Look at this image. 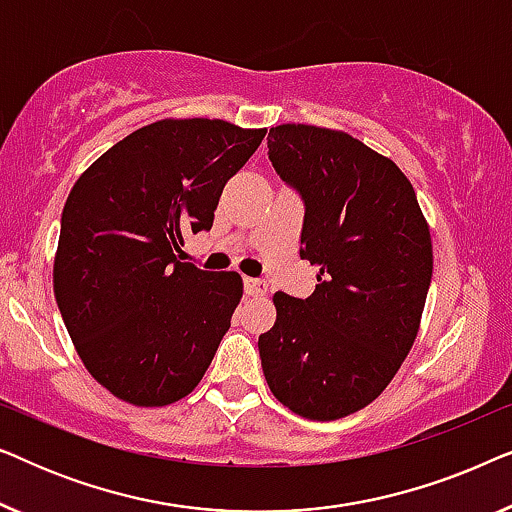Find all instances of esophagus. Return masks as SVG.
I'll use <instances>...</instances> for the list:
<instances>
[{
  "instance_id": "esophagus-1",
  "label": "esophagus",
  "mask_w": 512,
  "mask_h": 512,
  "mask_svg": "<svg viewBox=\"0 0 512 512\" xmlns=\"http://www.w3.org/2000/svg\"><path fill=\"white\" fill-rule=\"evenodd\" d=\"M244 291H247L249 296H263V293L268 291V282L256 277H244Z\"/></svg>"
}]
</instances>
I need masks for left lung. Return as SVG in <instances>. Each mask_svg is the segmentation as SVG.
<instances>
[{"label": "left lung", "instance_id": "obj_1", "mask_svg": "<svg viewBox=\"0 0 512 512\" xmlns=\"http://www.w3.org/2000/svg\"><path fill=\"white\" fill-rule=\"evenodd\" d=\"M268 158L305 207L300 258L319 265L310 298L275 293L277 321L258 338L279 403L307 419L366 408L417 338L431 286V235L415 188L359 139L277 125Z\"/></svg>", "mask_w": 512, "mask_h": 512}]
</instances>
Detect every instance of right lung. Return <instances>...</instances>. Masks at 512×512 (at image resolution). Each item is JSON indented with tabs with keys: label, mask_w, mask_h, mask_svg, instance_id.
<instances>
[{
	"label": "right lung",
	"mask_w": 512,
	"mask_h": 512,
	"mask_svg": "<svg viewBox=\"0 0 512 512\" xmlns=\"http://www.w3.org/2000/svg\"><path fill=\"white\" fill-rule=\"evenodd\" d=\"M265 130L184 118L139 128L97 158L62 209L53 289L83 366L156 408L198 387L242 298L237 272L179 261L209 230L226 181Z\"/></svg>",
	"instance_id": "add662e5"
}]
</instances>
